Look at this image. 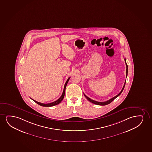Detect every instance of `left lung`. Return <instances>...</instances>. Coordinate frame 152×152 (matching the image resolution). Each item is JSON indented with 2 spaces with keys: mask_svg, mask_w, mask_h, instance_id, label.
Returning a JSON list of instances; mask_svg holds the SVG:
<instances>
[{
  "mask_svg": "<svg viewBox=\"0 0 152 152\" xmlns=\"http://www.w3.org/2000/svg\"><path fill=\"white\" fill-rule=\"evenodd\" d=\"M125 61V63H126V77L127 76V73H128V66L127 65V63H126V59H124ZM125 83H126V80L125 81L124 85V86L123 87L122 89V90L120 92L118 93V94L116 95L115 96L113 97V98L112 99H110L108 101H106V102H97V101H94V100H93V99H90L89 97L86 96V95L84 94V95H85V96L86 97V98L88 100V101H90V102L91 103H92L93 104H97V105H101V106H104V105H107V104H110V103H111L112 102H113V100H114V99H116L117 97H118L122 93L123 91V90H124V88L125 85Z\"/></svg>",
  "mask_w": 152,
  "mask_h": 152,
  "instance_id": "left-lung-1",
  "label": "left lung"
}]
</instances>
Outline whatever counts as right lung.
<instances>
[{"mask_svg": "<svg viewBox=\"0 0 152 152\" xmlns=\"http://www.w3.org/2000/svg\"><path fill=\"white\" fill-rule=\"evenodd\" d=\"M70 78L71 77H69L68 79H67V80L66 81V83H65V85H64V89H63V93H62V94L61 95L59 99H57V101H55V102H53V103H49V104H43V103H39V102H37V101H35V100H34V99H32L34 102H35L37 104H39L40 106H41L43 107H51L53 106H55V105H57V104H59V103H61V101L63 100V98H64V95H65V88H66V85H67V83L69 81V79H70ZM31 99V98H30Z\"/></svg>", "mask_w": 152, "mask_h": 152, "instance_id": "add662e5", "label": "right lung"}]
</instances>
